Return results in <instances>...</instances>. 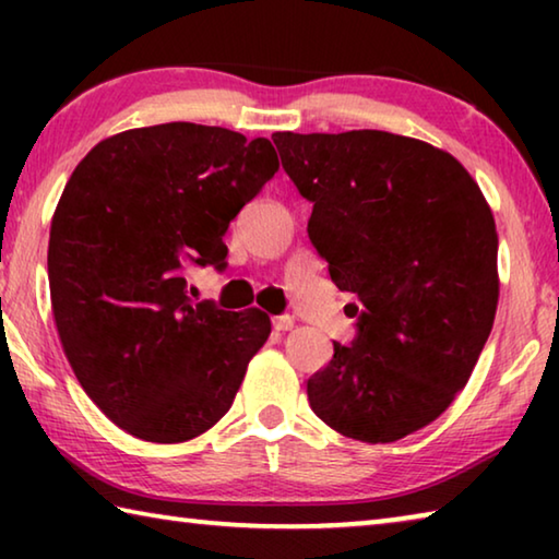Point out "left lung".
I'll list each match as a JSON object with an SVG mask.
<instances>
[{
  "mask_svg": "<svg viewBox=\"0 0 559 559\" xmlns=\"http://www.w3.org/2000/svg\"><path fill=\"white\" fill-rule=\"evenodd\" d=\"M246 138L197 122L118 132L81 159L49 239L51 313L75 380L130 437L182 443L229 412L266 343L257 310L204 300L182 257L224 266V234L266 185ZM190 251L187 252L186 249Z\"/></svg>",
  "mask_w": 559,
  "mask_h": 559,
  "instance_id": "1",
  "label": "left lung"
}]
</instances>
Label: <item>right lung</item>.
<instances>
[{"mask_svg": "<svg viewBox=\"0 0 559 559\" xmlns=\"http://www.w3.org/2000/svg\"><path fill=\"white\" fill-rule=\"evenodd\" d=\"M313 202L308 234L355 293L357 337L308 380L330 429L409 437L449 409L493 328L498 234L456 157L384 130L310 132L283 163Z\"/></svg>", "mask_w": 559, "mask_h": 559, "instance_id": "right-lung-1", "label": "right lung"}]
</instances>
